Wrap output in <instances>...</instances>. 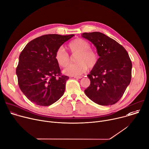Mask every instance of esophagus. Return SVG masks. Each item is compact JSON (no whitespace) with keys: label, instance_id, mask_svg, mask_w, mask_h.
<instances>
[{"label":"esophagus","instance_id":"obj_1","mask_svg":"<svg viewBox=\"0 0 149 149\" xmlns=\"http://www.w3.org/2000/svg\"><path fill=\"white\" fill-rule=\"evenodd\" d=\"M73 77L75 79H81L82 78V76H74Z\"/></svg>","mask_w":149,"mask_h":149}]
</instances>
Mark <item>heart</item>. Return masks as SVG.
<instances>
[{
  "mask_svg": "<svg viewBox=\"0 0 149 149\" xmlns=\"http://www.w3.org/2000/svg\"><path fill=\"white\" fill-rule=\"evenodd\" d=\"M91 44L82 38H76L69 42L68 48L73 55H76V64H70L63 70V73L68 76H78L86 72L88 68H95L99 61V55L94 49L91 48ZM55 59L59 66L65 68L70 63V57L62 47L57 49Z\"/></svg>",
  "mask_w": 149,
  "mask_h": 149,
  "instance_id": "heart-1",
  "label": "heart"
}]
</instances>
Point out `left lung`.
<instances>
[{
  "label": "left lung",
  "mask_w": 149,
  "mask_h": 149,
  "mask_svg": "<svg viewBox=\"0 0 149 149\" xmlns=\"http://www.w3.org/2000/svg\"><path fill=\"white\" fill-rule=\"evenodd\" d=\"M82 37L93 43L100 57L87 75L91 84L85 93L98 105H113L130 84L132 63L128 54L121 44L101 32H85Z\"/></svg>",
  "instance_id": "left-lung-1"
}]
</instances>
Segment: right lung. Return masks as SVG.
Returning a JSON list of instances; mask_svg holds the SVG:
<instances>
[{
    "mask_svg": "<svg viewBox=\"0 0 149 149\" xmlns=\"http://www.w3.org/2000/svg\"><path fill=\"white\" fill-rule=\"evenodd\" d=\"M74 36H42L28 42L21 53L16 69L18 85L32 102L49 106L63 95L69 77L61 74L55 53Z\"/></svg>",
    "mask_w": 149,
    "mask_h": 149,
    "instance_id": "right-lung-1",
    "label": "right lung"
}]
</instances>
